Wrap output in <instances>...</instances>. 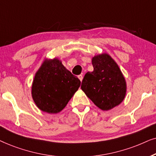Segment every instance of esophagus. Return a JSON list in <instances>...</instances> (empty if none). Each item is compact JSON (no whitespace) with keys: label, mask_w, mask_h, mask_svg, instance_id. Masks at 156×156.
Masks as SVG:
<instances>
[{"label":"esophagus","mask_w":156,"mask_h":156,"mask_svg":"<svg viewBox=\"0 0 156 156\" xmlns=\"http://www.w3.org/2000/svg\"><path fill=\"white\" fill-rule=\"evenodd\" d=\"M78 78H79V80H80V81H82V80H83V75H79V76H78Z\"/></svg>","instance_id":"obj_1"}]
</instances>
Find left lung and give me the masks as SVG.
Wrapping results in <instances>:
<instances>
[{
    "label": "left lung",
    "instance_id": "left-lung-1",
    "mask_svg": "<svg viewBox=\"0 0 156 156\" xmlns=\"http://www.w3.org/2000/svg\"><path fill=\"white\" fill-rule=\"evenodd\" d=\"M92 65L94 70L85 75L81 89L97 107L109 111L125 98L126 79L119 66L108 53L93 57Z\"/></svg>",
    "mask_w": 156,
    "mask_h": 156
}]
</instances>
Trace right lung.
Wrapping results in <instances>:
<instances>
[{"mask_svg":"<svg viewBox=\"0 0 156 156\" xmlns=\"http://www.w3.org/2000/svg\"><path fill=\"white\" fill-rule=\"evenodd\" d=\"M80 86V80L55 58L45 59L35 74L31 94L41 111L58 113L66 106Z\"/></svg>","mask_w":156,"mask_h":156,"instance_id":"right-lung-1","label":"right lung"}]
</instances>
